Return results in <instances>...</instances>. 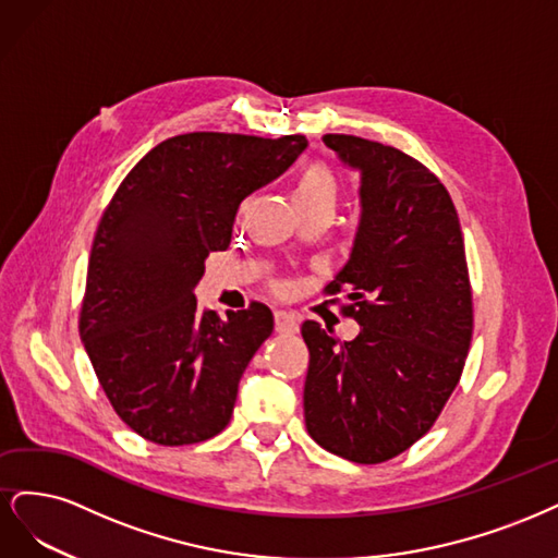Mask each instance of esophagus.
<instances>
[{
	"label": "esophagus",
	"instance_id": "esophagus-1",
	"mask_svg": "<svg viewBox=\"0 0 558 558\" xmlns=\"http://www.w3.org/2000/svg\"><path fill=\"white\" fill-rule=\"evenodd\" d=\"M274 319H276V331L278 333H296L299 331V317L294 313L276 311Z\"/></svg>",
	"mask_w": 558,
	"mask_h": 558
}]
</instances>
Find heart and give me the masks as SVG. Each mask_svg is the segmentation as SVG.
<instances>
[{
  "instance_id": "heart-1",
  "label": "heart",
  "mask_w": 558,
  "mask_h": 558,
  "mask_svg": "<svg viewBox=\"0 0 558 558\" xmlns=\"http://www.w3.org/2000/svg\"><path fill=\"white\" fill-rule=\"evenodd\" d=\"M338 181L336 175L322 165H313L303 171L299 183L292 192L296 208H329L333 210L338 204Z\"/></svg>"
}]
</instances>
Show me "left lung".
<instances>
[{"instance_id":"8db88e82","label":"left lung","mask_w":558,"mask_h":558,"mask_svg":"<svg viewBox=\"0 0 558 558\" xmlns=\"http://www.w3.org/2000/svg\"><path fill=\"white\" fill-rule=\"evenodd\" d=\"M359 173L345 287L359 333L338 340L303 322L311 352L303 415L311 438L354 463H380L420 440L454 391L473 336V296L459 215L438 178L377 141L325 134Z\"/></svg>"}]
</instances>
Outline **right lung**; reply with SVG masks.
I'll return each mask as SVG.
<instances>
[{"instance_id":"1","label":"right lung","mask_w":558,"mask_h":558,"mask_svg":"<svg viewBox=\"0 0 558 558\" xmlns=\"http://www.w3.org/2000/svg\"><path fill=\"white\" fill-rule=\"evenodd\" d=\"M305 148V136H173L138 161L106 208L87 264L81 340L120 420L146 440L192 445L229 424L274 315L253 303L220 319L199 308L194 287L206 257L229 247L245 196Z\"/></svg>"}]
</instances>
